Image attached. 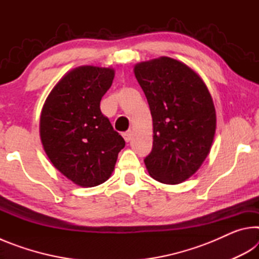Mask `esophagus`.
Segmentation results:
<instances>
[{
  "label": "esophagus",
  "instance_id": "esophagus-1",
  "mask_svg": "<svg viewBox=\"0 0 259 259\" xmlns=\"http://www.w3.org/2000/svg\"><path fill=\"white\" fill-rule=\"evenodd\" d=\"M131 137H133V131H131V130L125 131V133L123 134V138H124V140H125L126 143L130 142V140H131Z\"/></svg>",
  "mask_w": 259,
  "mask_h": 259
}]
</instances>
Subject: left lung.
<instances>
[{
  "mask_svg": "<svg viewBox=\"0 0 259 259\" xmlns=\"http://www.w3.org/2000/svg\"><path fill=\"white\" fill-rule=\"evenodd\" d=\"M150 105L153 147L144 162L157 182L179 184L200 168L211 147L216 111L207 87L193 69L161 57L135 66Z\"/></svg>",
  "mask_w": 259,
  "mask_h": 259,
  "instance_id": "1",
  "label": "left lung"
}]
</instances>
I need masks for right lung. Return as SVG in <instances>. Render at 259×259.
<instances>
[{"mask_svg":"<svg viewBox=\"0 0 259 259\" xmlns=\"http://www.w3.org/2000/svg\"><path fill=\"white\" fill-rule=\"evenodd\" d=\"M114 69L81 66L48 96L40 120L45 151L59 171L82 187L106 182L125 142L100 111Z\"/></svg>","mask_w":259,"mask_h":259,"instance_id":"obj_1","label":"right lung"}]
</instances>
